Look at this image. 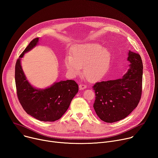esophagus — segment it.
Here are the masks:
<instances>
[{
	"instance_id": "esophagus-1",
	"label": "esophagus",
	"mask_w": 158,
	"mask_h": 158,
	"mask_svg": "<svg viewBox=\"0 0 158 158\" xmlns=\"http://www.w3.org/2000/svg\"><path fill=\"white\" fill-rule=\"evenodd\" d=\"M79 88H80V90H84V89H85L87 88V85H85V84H80Z\"/></svg>"
}]
</instances>
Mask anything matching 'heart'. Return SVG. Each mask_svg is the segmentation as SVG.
Listing matches in <instances>:
<instances>
[{
  "instance_id": "obj_1",
  "label": "heart",
  "mask_w": 158,
  "mask_h": 158,
  "mask_svg": "<svg viewBox=\"0 0 158 158\" xmlns=\"http://www.w3.org/2000/svg\"><path fill=\"white\" fill-rule=\"evenodd\" d=\"M111 61V54L99 44H86L76 46L71 56H67L64 64L68 73L75 77L80 74L83 66L84 75L90 82L101 80L107 73Z\"/></svg>"
}]
</instances>
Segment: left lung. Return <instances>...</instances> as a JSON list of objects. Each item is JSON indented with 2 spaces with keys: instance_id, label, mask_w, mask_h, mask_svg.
<instances>
[{
  "instance_id": "8db88e82",
  "label": "left lung",
  "mask_w": 158,
  "mask_h": 158,
  "mask_svg": "<svg viewBox=\"0 0 158 158\" xmlns=\"http://www.w3.org/2000/svg\"><path fill=\"white\" fill-rule=\"evenodd\" d=\"M127 60L129 68L121 78L96 83L94 110L106 123L125 118L137 106L142 94L143 64L139 54L130 51Z\"/></svg>"
}]
</instances>
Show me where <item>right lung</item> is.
<instances>
[{
	"label": "right lung",
	"instance_id": "obj_1",
	"mask_svg": "<svg viewBox=\"0 0 158 158\" xmlns=\"http://www.w3.org/2000/svg\"><path fill=\"white\" fill-rule=\"evenodd\" d=\"M33 39L18 59L15 66V81L18 98L27 114L42 121H55L62 117L78 92V84L67 80L54 82L50 87L39 89L27 80L21 66V58L39 45Z\"/></svg>",
	"mask_w": 158,
	"mask_h": 158
}]
</instances>
